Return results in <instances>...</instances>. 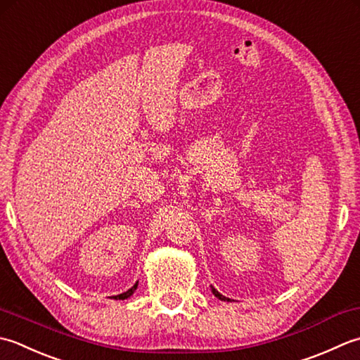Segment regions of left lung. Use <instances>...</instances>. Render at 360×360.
<instances>
[{
  "label": "left lung",
  "mask_w": 360,
  "mask_h": 360,
  "mask_svg": "<svg viewBox=\"0 0 360 360\" xmlns=\"http://www.w3.org/2000/svg\"><path fill=\"white\" fill-rule=\"evenodd\" d=\"M211 292L212 293H214V297H217L219 300H222V302H230V298H226V297H224L222 295V293L221 292H217L214 288H212V285H211Z\"/></svg>",
  "instance_id": "8db88e82"
}]
</instances>
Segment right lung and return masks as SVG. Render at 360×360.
<instances>
[{
  "label": "right lung",
  "instance_id": "right-lung-1",
  "mask_svg": "<svg viewBox=\"0 0 360 360\" xmlns=\"http://www.w3.org/2000/svg\"><path fill=\"white\" fill-rule=\"evenodd\" d=\"M136 288H138V281L134 284V288H130L127 292L120 293V295H115L113 298H115V300H126V298H130L131 295H134V292L136 290Z\"/></svg>",
  "mask_w": 360,
  "mask_h": 360
}]
</instances>
